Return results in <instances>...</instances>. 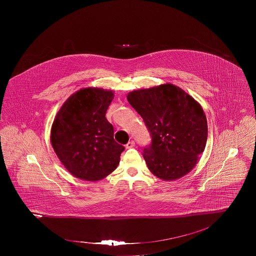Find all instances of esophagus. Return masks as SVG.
<instances>
[{"instance_id":"obj_1","label":"esophagus","mask_w":256,"mask_h":256,"mask_svg":"<svg viewBox=\"0 0 256 256\" xmlns=\"http://www.w3.org/2000/svg\"><path fill=\"white\" fill-rule=\"evenodd\" d=\"M135 146V142L134 141H130L126 145V148H132Z\"/></svg>"}]
</instances>
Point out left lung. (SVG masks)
<instances>
[{
    "label": "left lung",
    "mask_w": 256,
    "mask_h": 256,
    "mask_svg": "<svg viewBox=\"0 0 256 256\" xmlns=\"http://www.w3.org/2000/svg\"><path fill=\"white\" fill-rule=\"evenodd\" d=\"M126 98L152 136L143 152L148 170L163 180L188 174L206 145V117L198 102L170 84L135 90Z\"/></svg>",
    "instance_id": "1"
}]
</instances>
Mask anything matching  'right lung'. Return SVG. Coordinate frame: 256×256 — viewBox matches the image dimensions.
I'll return each instance as SVG.
<instances>
[{"label": "right lung", "instance_id": "add662e5", "mask_svg": "<svg viewBox=\"0 0 256 256\" xmlns=\"http://www.w3.org/2000/svg\"><path fill=\"white\" fill-rule=\"evenodd\" d=\"M114 94L88 87L74 93L61 106L52 126L50 142L64 167L74 176L97 182L115 170L124 148L114 140L106 118Z\"/></svg>", "mask_w": 256, "mask_h": 256}]
</instances>
